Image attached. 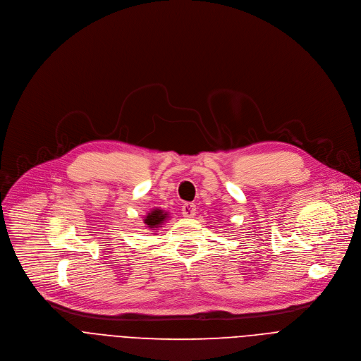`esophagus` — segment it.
<instances>
[{"label": "esophagus", "mask_w": 361, "mask_h": 361, "mask_svg": "<svg viewBox=\"0 0 361 361\" xmlns=\"http://www.w3.org/2000/svg\"><path fill=\"white\" fill-rule=\"evenodd\" d=\"M181 213L185 219L193 218V216L196 214V204L195 203H184L181 207Z\"/></svg>", "instance_id": "1"}]
</instances>
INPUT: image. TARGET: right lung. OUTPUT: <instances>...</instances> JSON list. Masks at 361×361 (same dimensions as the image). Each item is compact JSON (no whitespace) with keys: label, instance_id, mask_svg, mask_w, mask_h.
<instances>
[{"label":"right lung","instance_id":"1","mask_svg":"<svg viewBox=\"0 0 361 361\" xmlns=\"http://www.w3.org/2000/svg\"><path fill=\"white\" fill-rule=\"evenodd\" d=\"M168 219H170V213L155 207L151 212L147 213L145 218H143V224H145V228L154 231V233H157V229L161 228Z\"/></svg>","mask_w":361,"mask_h":361}]
</instances>
